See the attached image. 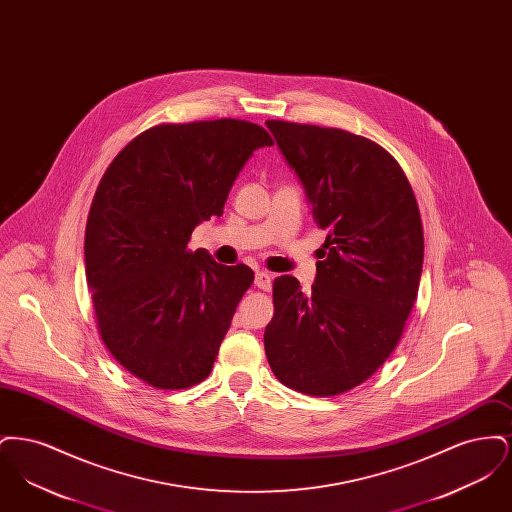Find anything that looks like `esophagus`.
Segmentation results:
<instances>
[{"label":"esophagus","instance_id":"34e87169","mask_svg":"<svg viewBox=\"0 0 512 512\" xmlns=\"http://www.w3.org/2000/svg\"><path fill=\"white\" fill-rule=\"evenodd\" d=\"M255 286L259 290H270L272 286V276L268 274L267 270H257L255 272Z\"/></svg>","mask_w":512,"mask_h":512}]
</instances>
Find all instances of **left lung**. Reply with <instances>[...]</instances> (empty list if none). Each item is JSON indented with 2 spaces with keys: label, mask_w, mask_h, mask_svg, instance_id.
Returning <instances> with one entry per match:
<instances>
[{
  "label": "left lung",
  "mask_w": 512,
  "mask_h": 512,
  "mask_svg": "<svg viewBox=\"0 0 512 512\" xmlns=\"http://www.w3.org/2000/svg\"><path fill=\"white\" fill-rule=\"evenodd\" d=\"M326 230L311 292L274 280L265 351L288 388L330 397L370 378L401 340L424 236L413 188L384 147L340 128L267 121Z\"/></svg>",
  "instance_id": "1"
}]
</instances>
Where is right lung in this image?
I'll list each match as a JSON object with an SVG mask.
<instances>
[{"mask_svg":"<svg viewBox=\"0 0 512 512\" xmlns=\"http://www.w3.org/2000/svg\"><path fill=\"white\" fill-rule=\"evenodd\" d=\"M267 130L236 119L159 124L113 159L94 195L84 240L101 340L130 374L159 390L203 382L236 307L253 284L188 249L195 226L220 217Z\"/></svg>","mask_w":512,"mask_h":512,"instance_id":"right-lung-1","label":"right lung"}]
</instances>
